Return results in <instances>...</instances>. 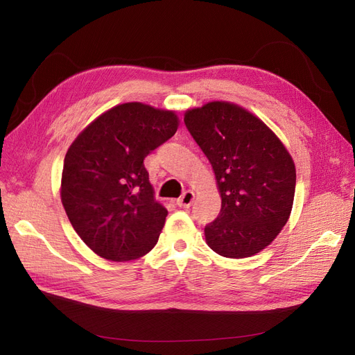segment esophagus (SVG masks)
Wrapping results in <instances>:
<instances>
[{
    "instance_id": "obj_1",
    "label": "esophagus",
    "mask_w": 355,
    "mask_h": 355,
    "mask_svg": "<svg viewBox=\"0 0 355 355\" xmlns=\"http://www.w3.org/2000/svg\"><path fill=\"white\" fill-rule=\"evenodd\" d=\"M196 200V194L192 191H185L184 194H182L180 198H178L176 204L179 207H184V209H188L192 202H194Z\"/></svg>"
}]
</instances>
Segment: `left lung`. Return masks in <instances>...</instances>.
<instances>
[{"label": "left lung", "mask_w": 355, "mask_h": 355, "mask_svg": "<svg viewBox=\"0 0 355 355\" xmlns=\"http://www.w3.org/2000/svg\"><path fill=\"white\" fill-rule=\"evenodd\" d=\"M184 121L216 176L222 207L204 228L213 252L243 259L270 245L293 207L296 168L284 144L243 106L213 101Z\"/></svg>", "instance_id": "8db88e82"}]
</instances>
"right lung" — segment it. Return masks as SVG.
<instances>
[{
	"label": "right lung",
	"instance_id": "right-lung-1",
	"mask_svg": "<svg viewBox=\"0 0 355 355\" xmlns=\"http://www.w3.org/2000/svg\"><path fill=\"white\" fill-rule=\"evenodd\" d=\"M178 127L175 111L127 102L101 114L68 148L63 209L80 239L103 259H139L157 244L167 209L154 197L144 159Z\"/></svg>",
	"mask_w": 355,
	"mask_h": 355
}]
</instances>
